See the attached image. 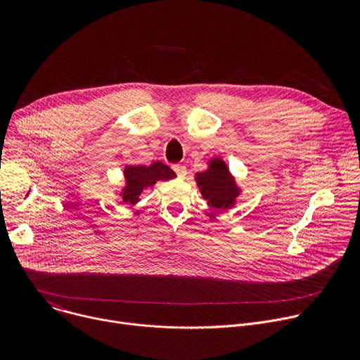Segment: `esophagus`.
I'll return each mask as SVG.
<instances>
[{
  "mask_svg": "<svg viewBox=\"0 0 360 360\" xmlns=\"http://www.w3.org/2000/svg\"><path fill=\"white\" fill-rule=\"evenodd\" d=\"M172 169L175 171V174L179 176V178H185L186 176V168L184 165H174Z\"/></svg>",
  "mask_w": 360,
  "mask_h": 360,
  "instance_id": "1",
  "label": "esophagus"
}]
</instances>
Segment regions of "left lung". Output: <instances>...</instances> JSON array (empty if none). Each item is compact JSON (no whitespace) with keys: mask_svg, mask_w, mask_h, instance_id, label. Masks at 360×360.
I'll return each instance as SVG.
<instances>
[{"mask_svg":"<svg viewBox=\"0 0 360 360\" xmlns=\"http://www.w3.org/2000/svg\"><path fill=\"white\" fill-rule=\"evenodd\" d=\"M195 181L203 199L210 203V207L225 211L232 208L236 198L240 193L235 178L231 175L225 161L215 157L210 161L208 169L198 172Z\"/></svg>","mask_w":360,"mask_h":360,"instance_id":"obj_1","label":"left lung"}]
</instances>
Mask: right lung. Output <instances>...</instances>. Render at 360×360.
Segmentation results:
<instances>
[{"label":"right lung","instance_id":"1","mask_svg":"<svg viewBox=\"0 0 360 360\" xmlns=\"http://www.w3.org/2000/svg\"><path fill=\"white\" fill-rule=\"evenodd\" d=\"M125 186L121 191L122 200L125 203L135 205L139 200V195L143 189L152 188L158 181H169L176 174L165 164L157 161L150 165H127L124 169Z\"/></svg>","mask_w":360,"mask_h":360}]
</instances>
